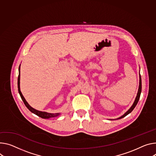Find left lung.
<instances>
[{
    "label": "left lung",
    "instance_id": "obj_1",
    "mask_svg": "<svg viewBox=\"0 0 156 156\" xmlns=\"http://www.w3.org/2000/svg\"><path fill=\"white\" fill-rule=\"evenodd\" d=\"M141 90H142V82H141V77H140V73H139V88H138V91H137V96L136 97V99L135 100L133 104V105L131 106V108L127 110L124 114L121 116V117L118 118H116V119H109V120H115V119H121L124 117H125L126 116H127V115H129V113H131L132 112V111L134 109V108L136 107V106L137 105L138 101H139V98H140V93H141Z\"/></svg>",
    "mask_w": 156,
    "mask_h": 156
}]
</instances>
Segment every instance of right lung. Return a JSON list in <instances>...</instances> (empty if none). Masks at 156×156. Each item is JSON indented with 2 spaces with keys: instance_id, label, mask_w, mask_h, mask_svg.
Returning a JSON list of instances; mask_svg holds the SVG:
<instances>
[{
  "instance_id": "add662e5",
  "label": "right lung",
  "mask_w": 156,
  "mask_h": 156,
  "mask_svg": "<svg viewBox=\"0 0 156 156\" xmlns=\"http://www.w3.org/2000/svg\"><path fill=\"white\" fill-rule=\"evenodd\" d=\"M20 65L19 66V76H18V90H19V93L20 95V97L22 98V101H23L25 105L26 106V107L29 109L32 112H33L34 114L37 115L38 116L44 118V119H49V118H55V117H57L59 115H60V112H57V113H49L47 112H45V111H38L37 110L34 108H33L32 106H30V105L27 103V101H26V100L25 99V98L23 97V94L21 93L20 91Z\"/></svg>"
}]
</instances>
